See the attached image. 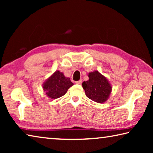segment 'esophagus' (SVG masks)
Listing matches in <instances>:
<instances>
[{"instance_id":"1","label":"esophagus","mask_w":153,"mask_h":153,"mask_svg":"<svg viewBox=\"0 0 153 153\" xmlns=\"http://www.w3.org/2000/svg\"><path fill=\"white\" fill-rule=\"evenodd\" d=\"M75 83H76V84H81L82 83V79H79V80H78V81L75 82Z\"/></svg>"}]
</instances>
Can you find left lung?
<instances>
[{"mask_svg":"<svg viewBox=\"0 0 153 153\" xmlns=\"http://www.w3.org/2000/svg\"><path fill=\"white\" fill-rule=\"evenodd\" d=\"M89 79L82 83V87L88 98L98 103L107 100L111 92V86L105 77L97 71L88 75Z\"/></svg>","mask_w":153,"mask_h":153,"instance_id":"1","label":"left lung"}]
</instances>
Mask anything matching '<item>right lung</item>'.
<instances>
[{
	"instance_id": "1",
	"label": "right lung",
	"mask_w": 153,
	"mask_h": 153,
	"mask_svg": "<svg viewBox=\"0 0 153 153\" xmlns=\"http://www.w3.org/2000/svg\"><path fill=\"white\" fill-rule=\"evenodd\" d=\"M74 85L69 77L56 71L44 84L43 88L46 95L51 98H58L65 94L67 90Z\"/></svg>"
}]
</instances>
